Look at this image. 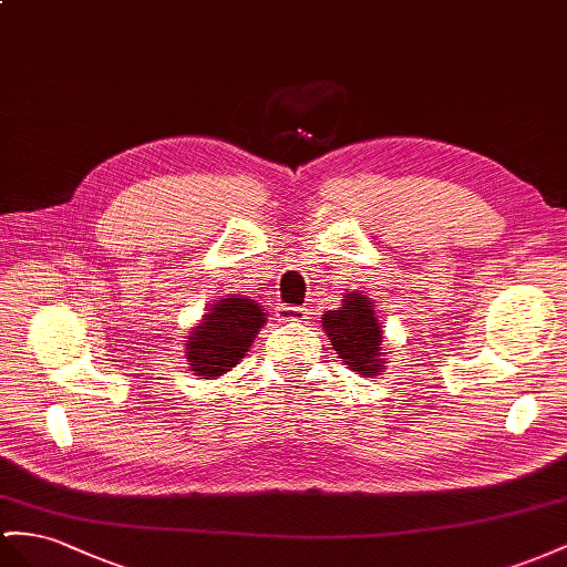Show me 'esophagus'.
Returning a JSON list of instances; mask_svg holds the SVG:
<instances>
[{
	"label": "esophagus",
	"instance_id": "obj_1",
	"mask_svg": "<svg viewBox=\"0 0 567 567\" xmlns=\"http://www.w3.org/2000/svg\"><path fill=\"white\" fill-rule=\"evenodd\" d=\"M275 316H278V321L282 323H301L309 318V311L303 307H285V303H280V307L275 309Z\"/></svg>",
	"mask_w": 567,
	"mask_h": 567
}]
</instances>
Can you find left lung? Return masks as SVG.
Segmentation results:
<instances>
[{"label":"left lung","instance_id":"obj_1","mask_svg":"<svg viewBox=\"0 0 567 567\" xmlns=\"http://www.w3.org/2000/svg\"><path fill=\"white\" fill-rule=\"evenodd\" d=\"M323 330L347 367L361 375H375L385 364L383 330L373 311V301L364 292H350L340 309L323 313Z\"/></svg>","mask_w":567,"mask_h":567}]
</instances>
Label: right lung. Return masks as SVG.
I'll list each match as a JSON object with an SVG mask.
<instances>
[{
	"label": "right lung",
	"mask_w": 567,
	"mask_h": 567,
	"mask_svg": "<svg viewBox=\"0 0 567 567\" xmlns=\"http://www.w3.org/2000/svg\"><path fill=\"white\" fill-rule=\"evenodd\" d=\"M264 323L266 313L254 299H217L184 340L192 371H196V375H206V379L231 371L249 352Z\"/></svg>",
	"instance_id": "right-lung-1"
}]
</instances>
